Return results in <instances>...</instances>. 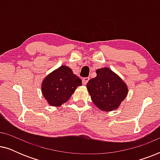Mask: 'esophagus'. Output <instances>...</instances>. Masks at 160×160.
I'll return each mask as SVG.
<instances>
[{
  "label": "esophagus",
  "instance_id": "1",
  "mask_svg": "<svg viewBox=\"0 0 160 160\" xmlns=\"http://www.w3.org/2000/svg\"><path fill=\"white\" fill-rule=\"evenodd\" d=\"M89 80V77L83 78H82V83H83V84L86 85V84H87V83H88Z\"/></svg>",
  "mask_w": 160,
  "mask_h": 160
}]
</instances>
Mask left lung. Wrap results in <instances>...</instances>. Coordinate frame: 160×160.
I'll return each mask as SVG.
<instances>
[{"label": "left lung", "instance_id": "1", "mask_svg": "<svg viewBox=\"0 0 160 160\" xmlns=\"http://www.w3.org/2000/svg\"><path fill=\"white\" fill-rule=\"evenodd\" d=\"M95 78L87 84V88L94 104L102 111H114L120 106L128 94L126 83L107 67L96 70Z\"/></svg>", "mask_w": 160, "mask_h": 160}]
</instances>
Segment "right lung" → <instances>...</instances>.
<instances>
[{
  "label": "right lung",
  "mask_w": 160,
  "mask_h": 160,
  "mask_svg": "<svg viewBox=\"0 0 160 160\" xmlns=\"http://www.w3.org/2000/svg\"><path fill=\"white\" fill-rule=\"evenodd\" d=\"M82 85L81 78L67 65H62L43 78L41 92L48 104L60 107L66 102L76 88Z\"/></svg>",
  "instance_id": "add662e5"
}]
</instances>
